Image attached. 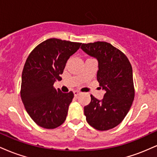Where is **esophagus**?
<instances>
[{
    "label": "esophagus",
    "mask_w": 157,
    "mask_h": 157,
    "mask_svg": "<svg viewBox=\"0 0 157 157\" xmlns=\"http://www.w3.org/2000/svg\"><path fill=\"white\" fill-rule=\"evenodd\" d=\"M80 94V91H74V94H75V97L78 96V95Z\"/></svg>",
    "instance_id": "34e87169"
}]
</instances>
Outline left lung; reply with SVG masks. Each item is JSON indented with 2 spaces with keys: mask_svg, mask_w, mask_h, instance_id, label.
<instances>
[{
  "mask_svg": "<svg viewBox=\"0 0 157 157\" xmlns=\"http://www.w3.org/2000/svg\"><path fill=\"white\" fill-rule=\"evenodd\" d=\"M80 48L97 58V79L105 91L102 100L91 95V102L84 107V114L95 129L109 130L124 120L134 101L132 67L125 54L107 42L82 44Z\"/></svg>",
  "mask_w": 157,
  "mask_h": 157,
  "instance_id": "1",
  "label": "left lung"
}]
</instances>
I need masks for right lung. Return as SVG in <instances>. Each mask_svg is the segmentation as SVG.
Returning a JSON list of instances; mask_svg holds the SVG:
<instances>
[{
  "label": "right lung",
  "instance_id": "obj_1",
  "mask_svg": "<svg viewBox=\"0 0 157 157\" xmlns=\"http://www.w3.org/2000/svg\"><path fill=\"white\" fill-rule=\"evenodd\" d=\"M81 43L50 38L37 45L27 57L22 72L21 97L27 113L37 125L53 129L66 119L72 91L63 93L54 83L61 80L66 62Z\"/></svg>",
  "mask_w": 157,
  "mask_h": 157
}]
</instances>
